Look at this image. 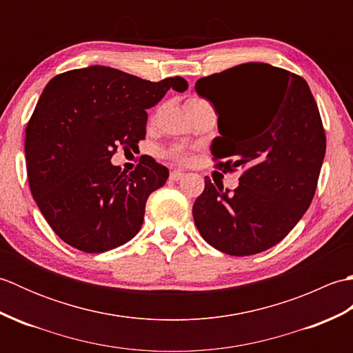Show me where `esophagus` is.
Here are the masks:
<instances>
[{
	"label": "esophagus",
	"mask_w": 353,
	"mask_h": 353,
	"mask_svg": "<svg viewBox=\"0 0 353 353\" xmlns=\"http://www.w3.org/2000/svg\"><path fill=\"white\" fill-rule=\"evenodd\" d=\"M183 176H185V172L179 171V170H174V171H171V172H170V181H172V182L181 181V179H182Z\"/></svg>",
	"instance_id": "obj_1"
}]
</instances>
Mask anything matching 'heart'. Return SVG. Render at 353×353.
Returning a JSON list of instances; mask_svg holds the SVG:
<instances>
[{
    "instance_id": "1",
    "label": "heart",
    "mask_w": 353,
    "mask_h": 353,
    "mask_svg": "<svg viewBox=\"0 0 353 353\" xmlns=\"http://www.w3.org/2000/svg\"><path fill=\"white\" fill-rule=\"evenodd\" d=\"M196 101H200L199 99H191L186 101V104L190 103H196ZM168 157H171V159L174 161H179V162H188L190 161V153L183 152V150H172V152L168 153Z\"/></svg>"
}]
</instances>
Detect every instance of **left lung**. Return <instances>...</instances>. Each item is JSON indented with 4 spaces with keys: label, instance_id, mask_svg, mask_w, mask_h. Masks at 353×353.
<instances>
[{
    "label": "left lung",
    "instance_id": "8db88e82",
    "mask_svg": "<svg viewBox=\"0 0 353 353\" xmlns=\"http://www.w3.org/2000/svg\"><path fill=\"white\" fill-rule=\"evenodd\" d=\"M196 91L219 115L214 167L243 172L234 191L205 177L194 223L223 253L264 252L290 234L316 194L326 153L317 103L305 79L268 63L212 74L197 80Z\"/></svg>",
    "mask_w": 353,
    "mask_h": 353
}]
</instances>
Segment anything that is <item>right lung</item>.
I'll list each match as a JSON object with an SVG mask.
<instances>
[{"mask_svg": "<svg viewBox=\"0 0 353 353\" xmlns=\"http://www.w3.org/2000/svg\"><path fill=\"white\" fill-rule=\"evenodd\" d=\"M182 77L142 80L109 66H88L52 77L26 129L30 191L54 234L85 253L125 244L144 221L150 194L168 179L152 156L133 171L110 163L118 147L145 138L147 112Z\"/></svg>", "mask_w": 353, "mask_h": 353, "instance_id": "right-lung-1", "label": "right lung"}]
</instances>
